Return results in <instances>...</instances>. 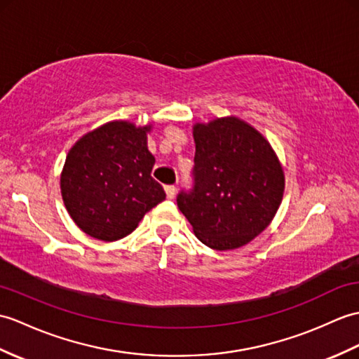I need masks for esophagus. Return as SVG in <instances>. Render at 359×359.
<instances>
[{
	"label": "esophagus",
	"mask_w": 359,
	"mask_h": 359,
	"mask_svg": "<svg viewBox=\"0 0 359 359\" xmlns=\"http://www.w3.org/2000/svg\"><path fill=\"white\" fill-rule=\"evenodd\" d=\"M165 193H166V197H168V198H174V196H176V187H174V185H166L165 187Z\"/></svg>",
	"instance_id": "34e87169"
}]
</instances>
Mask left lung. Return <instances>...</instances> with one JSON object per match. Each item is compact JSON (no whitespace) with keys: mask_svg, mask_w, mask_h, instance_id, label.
<instances>
[{"mask_svg":"<svg viewBox=\"0 0 359 359\" xmlns=\"http://www.w3.org/2000/svg\"><path fill=\"white\" fill-rule=\"evenodd\" d=\"M194 185L177 206L203 245L217 251L245 246L272 222L285 172L268 140L238 118L196 123Z\"/></svg>","mask_w":359,"mask_h":359,"instance_id":"left-lung-1","label":"left lung"}]
</instances>
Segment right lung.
I'll return each mask as SVG.
<instances>
[{"instance_id":"obj_1","label":"right lung","mask_w":359,"mask_h":359,"mask_svg":"<svg viewBox=\"0 0 359 359\" xmlns=\"http://www.w3.org/2000/svg\"><path fill=\"white\" fill-rule=\"evenodd\" d=\"M151 125L114 121L82 136L67 154L61 194L70 217L90 237L114 241L137 228L144 215L165 200L151 177L148 151Z\"/></svg>"}]
</instances>
